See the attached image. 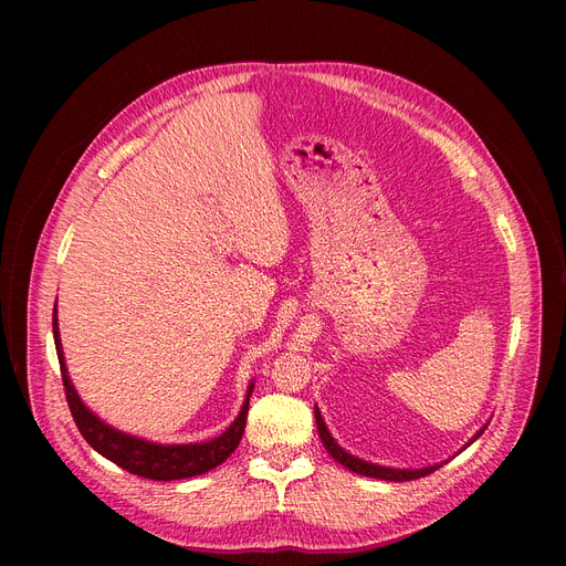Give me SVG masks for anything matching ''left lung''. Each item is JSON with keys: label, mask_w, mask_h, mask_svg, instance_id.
<instances>
[{"label": "left lung", "mask_w": 566, "mask_h": 566, "mask_svg": "<svg viewBox=\"0 0 566 566\" xmlns=\"http://www.w3.org/2000/svg\"><path fill=\"white\" fill-rule=\"evenodd\" d=\"M315 423H317V434H319V441H322V446H325V450H327L338 463H343L345 468H349L352 472L363 474V476H374V479H385V481H412V479H421V476H426V474L439 470L443 463H448V461L452 459V457H450V459H446V461H441V463H434V465H428V468H387V465H378V463L358 459V457L349 454L345 448H340L338 441L332 437L329 428L325 426V419H322L317 406H315ZM486 428H489V423L483 426L481 430H476V434H474L461 450H465L470 443H474ZM461 450H459V452H461ZM459 452H457V454H459Z\"/></svg>", "instance_id": "left-lung-1"}]
</instances>
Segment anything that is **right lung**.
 <instances>
[{
    "mask_svg": "<svg viewBox=\"0 0 566 566\" xmlns=\"http://www.w3.org/2000/svg\"><path fill=\"white\" fill-rule=\"evenodd\" d=\"M53 340H55V352H57V360H60L66 402H69V410L73 415V421H75L80 434L87 439V443L98 454L114 461L123 470H127L132 474H138V476H145V479H154V481L188 479V476H197V474H203V472L217 468L239 446L241 434H244V428H247L249 402H251V394H253V387H255L253 380L247 389L244 406H241L237 419L228 426L226 432H221L219 437H214L210 441H203V443L164 446V443H154V441L140 439V437H132L127 432H120V430L107 426L103 419H98L85 406L83 400H80L71 378H69L64 354H62L60 329H57V304L53 306Z\"/></svg>",
    "mask_w": 566,
    "mask_h": 566,
    "instance_id": "obj_1",
    "label": "right lung"
}]
</instances>
